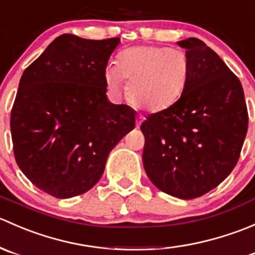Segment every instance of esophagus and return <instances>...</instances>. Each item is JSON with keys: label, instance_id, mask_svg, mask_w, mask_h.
Wrapping results in <instances>:
<instances>
[{"label": "esophagus", "instance_id": "obj_1", "mask_svg": "<svg viewBox=\"0 0 255 255\" xmlns=\"http://www.w3.org/2000/svg\"><path fill=\"white\" fill-rule=\"evenodd\" d=\"M143 121H144L143 116H138V117H137V127H140V125H142Z\"/></svg>", "mask_w": 255, "mask_h": 255}]
</instances>
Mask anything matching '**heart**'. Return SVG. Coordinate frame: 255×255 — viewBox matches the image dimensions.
<instances>
[{
  "instance_id": "obj_1",
  "label": "heart",
  "mask_w": 255,
  "mask_h": 255,
  "mask_svg": "<svg viewBox=\"0 0 255 255\" xmlns=\"http://www.w3.org/2000/svg\"><path fill=\"white\" fill-rule=\"evenodd\" d=\"M190 78L186 54L168 47L139 45L121 51L116 64L105 69V82L115 96H120L123 79L127 95L135 107L160 112L173 106L184 94Z\"/></svg>"
}]
</instances>
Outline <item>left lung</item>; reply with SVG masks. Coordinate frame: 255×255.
<instances>
[{"mask_svg":"<svg viewBox=\"0 0 255 255\" xmlns=\"http://www.w3.org/2000/svg\"><path fill=\"white\" fill-rule=\"evenodd\" d=\"M186 49L190 78L184 94L140 126L143 165L160 191L182 200L202 196L231 174L248 129L241 81L197 38L177 42Z\"/></svg>","mask_w":255,"mask_h":255,"instance_id":"1","label":"left lung"}]
</instances>
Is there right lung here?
Here are the masks:
<instances>
[{"label": "right lung", "mask_w": 255, "mask_h": 255, "mask_svg": "<svg viewBox=\"0 0 255 255\" xmlns=\"http://www.w3.org/2000/svg\"><path fill=\"white\" fill-rule=\"evenodd\" d=\"M120 42L61 34L20 78L11 112L14 158L51 196L92 189L112 149L135 127V111L106 95L105 69Z\"/></svg>", "instance_id": "obj_1"}]
</instances>
